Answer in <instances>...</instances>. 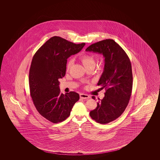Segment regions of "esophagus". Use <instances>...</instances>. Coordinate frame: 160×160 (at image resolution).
I'll use <instances>...</instances> for the list:
<instances>
[{
    "instance_id": "esophagus-1",
    "label": "esophagus",
    "mask_w": 160,
    "mask_h": 160,
    "mask_svg": "<svg viewBox=\"0 0 160 160\" xmlns=\"http://www.w3.org/2000/svg\"><path fill=\"white\" fill-rule=\"evenodd\" d=\"M80 97L81 98H82V99H89V98H90V97H89L88 95L84 94V93H81V94H80Z\"/></svg>"
}]
</instances>
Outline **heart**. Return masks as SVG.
<instances>
[{
    "label": "heart",
    "instance_id": "b5f03b06",
    "mask_svg": "<svg viewBox=\"0 0 160 160\" xmlns=\"http://www.w3.org/2000/svg\"><path fill=\"white\" fill-rule=\"evenodd\" d=\"M80 60L82 61L85 68H88L89 67L94 68L95 66V59L94 56L92 55H88V54L83 55L80 58ZM71 65H72V61H69L67 65V69L70 68Z\"/></svg>",
    "mask_w": 160,
    "mask_h": 160
}]
</instances>
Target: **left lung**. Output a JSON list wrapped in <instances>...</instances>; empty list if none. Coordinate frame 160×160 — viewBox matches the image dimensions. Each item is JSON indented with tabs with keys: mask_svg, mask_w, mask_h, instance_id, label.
Segmentation results:
<instances>
[{
	"mask_svg": "<svg viewBox=\"0 0 160 160\" xmlns=\"http://www.w3.org/2000/svg\"><path fill=\"white\" fill-rule=\"evenodd\" d=\"M86 51L101 54L105 58L104 71L97 84L101 89L105 88V96L90 112V116L96 122L106 124L118 118L128 104L132 88L131 63L122 47L113 39L93 44Z\"/></svg>",
	"mask_w": 160,
	"mask_h": 160,
	"instance_id": "left-lung-1",
	"label": "left lung"
}]
</instances>
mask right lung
Returning a JSON list of instances; mask_svg holds the SVG:
<instances>
[{
    "mask_svg": "<svg viewBox=\"0 0 160 160\" xmlns=\"http://www.w3.org/2000/svg\"><path fill=\"white\" fill-rule=\"evenodd\" d=\"M84 45L53 37L33 57L29 77L31 97L39 113L50 122L65 121L79 99L75 92L61 93L59 79L65 75L67 59L80 52Z\"/></svg>",
    "mask_w": 160,
    "mask_h": 160,
    "instance_id": "add662e5",
    "label": "right lung"
}]
</instances>
